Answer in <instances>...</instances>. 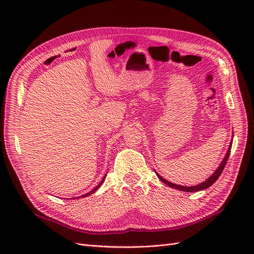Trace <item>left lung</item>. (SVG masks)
<instances>
[{
    "label": "left lung",
    "instance_id": "8db88e82",
    "mask_svg": "<svg viewBox=\"0 0 254 254\" xmlns=\"http://www.w3.org/2000/svg\"><path fill=\"white\" fill-rule=\"evenodd\" d=\"M231 146H232V142L230 143L228 151H227V153H226V156H225L224 159H222L221 163H220L219 166L217 167V170L215 171V172L212 174V176H210L209 178H207L205 181H203L202 183H199L198 186H194V187H183V186H179V184H175V183H172V182H170V181H167L166 179L163 178L162 176H160L156 171H155V173L157 174L158 178H159L161 181H162L164 184H166V186L170 187V188H174V189H176V190H182V191H189V193H194V191L205 190V189H207V188H210V187L212 186V184L219 178V176L221 175L222 171H224V168H225L226 163H227V161H228V158H229V155H230V151H231Z\"/></svg>",
    "mask_w": 254,
    "mask_h": 254
}]
</instances>
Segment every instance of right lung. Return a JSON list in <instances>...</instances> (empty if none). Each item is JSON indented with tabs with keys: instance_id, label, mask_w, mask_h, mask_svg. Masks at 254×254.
Returning <instances> with one entry per match:
<instances>
[{
	"instance_id": "1",
	"label": "right lung",
	"mask_w": 254,
	"mask_h": 254,
	"mask_svg": "<svg viewBox=\"0 0 254 254\" xmlns=\"http://www.w3.org/2000/svg\"><path fill=\"white\" fill-rule=\"evenodd\" d=\"M105 178H106V175L104 176V178H103V180L101 181V182H99V184H98V186H96L93 190H90L89 191V193H87V194H84V195H82V196H79V197H76V198H83V197H87V196H89V195H92V194H93V193H95V191L99 189V188H101V186H102V184H103V182H104V180H105ZM75 198V199H76Z\"/></svg>"
}]
</instances>
